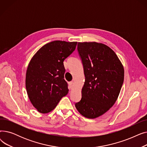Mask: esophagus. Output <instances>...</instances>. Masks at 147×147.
I'll list each match as a JSON object with an SVG mask.
<instances>
[{"instance_id":"esophagus-1","label":"esophagus","mask_w":147,"mask_h":147,"mask_svg":"<svg viewBox=\"0 0 147 147\" xmlns=\"http://www.w3.org/2000/svg\"><path fill=\"white\" fill-rule=\"evenodd\" d=\"M73 82H70L69 83V89H72L73 88Z\"/></svg>"}]
</instances>
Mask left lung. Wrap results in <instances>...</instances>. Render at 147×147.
Listing matches in <instances>:
<instances>
[{"mask_svg": "<svg viewBox=\"0 0 147 147\" xmlns=\"http://www.w3.org/2000/svg\"><path fill=\"white\" fill-rule=\"evenodd\" d=\"M78 51L85 77L81 100L76 108L88 119L101 116L113 107L124 81V68L109 46L96 42H79Z\"/></svg>", "mask_w": 147, "mask_h": 147, "instance_id": "8db88e82", "label": "left lung"}]
</instances>
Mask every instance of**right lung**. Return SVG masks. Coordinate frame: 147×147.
<instances>
[{
  "label": "right lung",
  "mask_w": 147,
  "mask_h": 147,
  "mask_svg": "<svg viewBox=\"0 0 147 147\" xmlns=\"http://www.w3.org/2000/svg\"><path fill=\"white\" fill-rule=\"evenodd\" d=\"M78 42L55 40L45 45L28 65L26 87L30 101L38 112L53 110L67 95L63 62L75 50Z\"/></svg>",
  "instance_id": "1"
}]
</instances>
